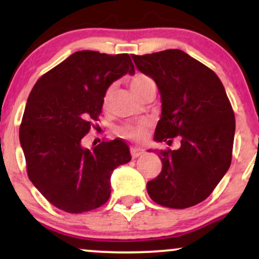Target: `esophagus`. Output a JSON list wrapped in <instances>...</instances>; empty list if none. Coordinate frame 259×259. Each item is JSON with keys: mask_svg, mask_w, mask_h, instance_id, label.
Here are the masks:
<instances>
[{"mask_svg": "<svg viewBox=\"0 0 259 259\" xmlns=\"http://www.w3.org/2000/svg\"><path fill=\"white\" fill-rule=\"evenodd\" d=\"M130 153H132L133 158H138L139 156H141V154L144 153V150L139 147H132L130 148Z\"/></svg>", "mask_w": 259, "mask_h": 259, "instance_id": "1", "label": "esophagus"}]
</instances>
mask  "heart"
Listing matches in <instances>:
<instances>
[{"label":"heart","instance_id":"1","mask_svg":"<svg viewBox=\"0 0 259 259\" xmlns=\"http://www.w3.org/2000/svg\"><path fill=\"white\" fill-rule=\"evenodd\" d=\"M153 85V80L151 79L150 76L145 75V74H136V75H134L133 78L130 79V88H132V90L135 92L138 96H140L147 88ZM112 94L113 89H107V91L105 92V96H103V105H108L109 101L112 99ZM148 127H150V124L145 121V123L135 124V125L121 126L119 129V134L121 136H124V138L134 140V141H142V140L146 139Z\"/></svg>","mask_w":259,"mask_h":259}]
</instances>
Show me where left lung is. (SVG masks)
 <instances>
[{
    "label": "left lung",
    "instance_id": "8db88e82",
    "mask_svg": "<svg viewBox=\"0 0 259 259\" xmlns=\"http://www.w3.org/2000/svg\"><path fill=\"white\" fill-rule=\"evenodd\" d=\"M136 67L156 81L162 114L154 140L178 150H160L162 170L147 183L160 206L183 209L204 201L228 171L233 157L235 114L221 79L181 50L132 56Z\"/></svg>",
    "mask_w": 259,
    "mask_h": 259
}]
</instances>
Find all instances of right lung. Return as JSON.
<instances>
[{
	"mask_svg": "<svg viewBox=\"0 0 259 259\" xmlns=\"http://www.w3.org/2000/svg\"><path fill=\"white\" fill-rule=\"evenodd\" d=\"M135 73L127 53L78 51L34 85L19 127L28 177L50 203L68 213L99 208L111 196V175L130 162L123 140L81 146L102 112L113 81Z\"/></svg>",
	"mask_w": 259,
	"mask_h": 259,
	"instance_id": "right-lung-1",
	"label": "right lung"
}]
</instances>
